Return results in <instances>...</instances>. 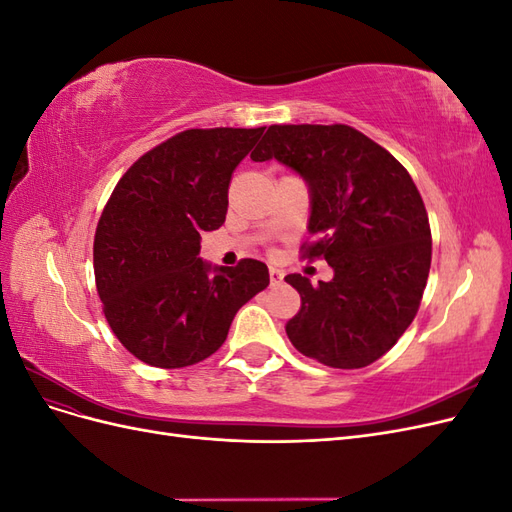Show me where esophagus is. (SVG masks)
Listing matches in <instances>:
<instances>
[{
    "label": "esophagus",
    "instance_id": "esophagus-1",
    "mask_svg": "<svg viewBox=\"0 0 512 512\" xmlns=\"http://www.w3.org/2000/svg\"><path fill=\"white\" fill-rule=\"evenodd\" d=\"M269 280H271V286H280L284 282V273L277 267H271L269 269Z\"/></svg>",
    "mask_w": 512,
    "mask_h": 512
}]
</instances>
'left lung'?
I'll list each match as a JSON object with an SVG mask.
<instances>
[{"mask_svg": "<svg viewBox=\"0 0 512 512\" xmlns=\"http://www.w3.org/2000/svg\"><path fill=\"white\" fill-rule=\"evenodd\" d=\"M277 160L309 190L307 256H324L331 282L299 273L301 294L286 335L301 354L337 369L378 361L404 335L421 305L431 265L423 198L389 151L350 126H271L252 151Z\"/></svg>", "mask_w": 512, "mask_h": 512, "instance_id": "obj_1", "label": "left lung"}]
</instances>
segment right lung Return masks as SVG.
Masks as SVG:
<instances>
[{"mask_svg":"<svg viewBox=\"0 0 512 512\" xmlns=\"http://www.w3.org/2000/svg\"><path fill=\"white\" fill-rule=\"evenodd\" d=\"M262 132L185 130L138 158L108 198L94 239L96 288L113 333L143 363L205 361L269 286L265 262L220 267L198 256L200 235L226 220L232 170Z\"/></svg>","mask_w":512,"mask_h":512,"instance_id":"1","label":"right lung"}]
</instances>
